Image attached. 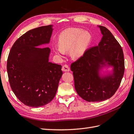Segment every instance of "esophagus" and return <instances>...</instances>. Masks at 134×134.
Here are the masks:
<instances>
[{
  "label": "esophagus",
  "instance_id": "1",
  "mask_svg": "<svg viewBox=\"0 0 134 134\" xmlns=\"http://www.w3.org/2000/svg\"><path fill=\"white\" fill-rule=\"evenodd\" d=\"M62 70L63 71H70V68L66 64H65L62 67Z\"/></svg>",
  "mask_w": 134,
  "mask_h": 134
}]
</instances>
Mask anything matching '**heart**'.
<instances>
[{
    "label": "heart",
    "mask_w": 134,
    "mask_h": 134,
    "mask_svg": "<svg viewBox=\"0 0 134 134\" xmlns=\"http://www.w3.org/2000/svg\"><path fill=\"white\" fill-rule=\"evenodd\" d=\"M91 41V36L87 31L76 28H69L60 34L59 37V47H55V53L63 56L70 51L71 57L78 59L82 56Z\"/></svg>",
    "instance_id": "heart-1"
}]
</instances>
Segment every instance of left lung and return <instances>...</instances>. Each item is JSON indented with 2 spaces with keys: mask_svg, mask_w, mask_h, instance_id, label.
Wrapping results in <instances>:
<instances>
[{
  "mask_svg": "<svg viewBox=\"0 0 134 134\" xmlns=\"http://www.w3.org/2000/svg\"><path fill=\"white\" fill-rule=\"evenodd\" d=\"M103 36L98 45L87 50L71 64L74 86L78 95L88 102L110 98L119 88L125 71L122 48L107 28L98 26ZM112 66V74H100L103 67Z\"/></svg>",
  "mask_w": 134,
  "mask_h": 134,
  "instance_id": "obj_1",
  "label": "left lung"
}]
</instances>
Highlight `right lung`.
<instances>
[{"instance_id":"add662e5","label":"right lung","mask_w":134,"mask_h":134,"mask_svg":"<svg viewBox=\"0 0 134 134\" xmlns=\"http://www.w3.org/2000/svg\"><path fill=\"white\" fill-rule=\"evenodd\" d=\"M52 25L28 31L12 47L7 72L12 90L26 106L39 107L50 103L57 92L62 65L49 62V47H38L50 41Z\"/></svg>"}]
</instances>
